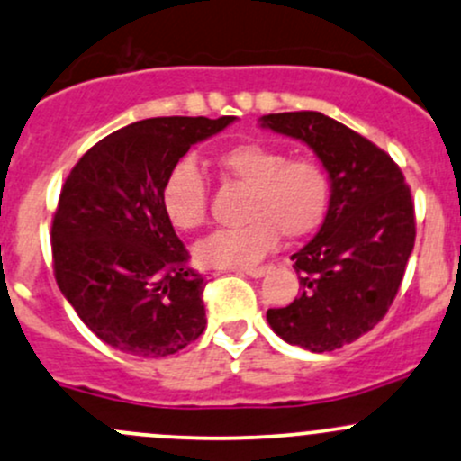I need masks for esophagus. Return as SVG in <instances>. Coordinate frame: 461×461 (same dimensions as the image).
Returning a JSON list of instances; mask_svg holds the SVG:
<instances>
[{"mask_svg":"<svg viewBox=\"0 0 461 461\" xmlns=\"http://www.w3.org/2000/svg\"><path fill=\"white\" fill-rule=\"evenodd\" d=\"M271 271V265H262V267H247V269H242V273H247L249 277H262L267 276V273Z\"/></svg>","mask_w":461,"mask_h":461,"instance_id":"esophagus-1","label":"esophagus"}]
</instances>
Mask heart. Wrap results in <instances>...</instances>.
Here are the masks:
<instances>
[{
	"label": "heart",
	"mask_w": 461,
	"mask_h": 461,
	"mask_svg": "<svg viewBox=\"0 0 461 461\" xmlns=\"http://www.w3.org/2000/svg\"><path fill=\"white\" fill-rule=\"evenodd\" d=\"M222 173L247 185L242 219L196 245V260L207 269H234L260 260L277 234L302 239L326 219L330 176L315 159H288L282 149L262 141H240L216 157ZM161 207L176 230H196L207 219V185L199 166L181 159L161 185Z\"/></svg>",
	"instance_id": "1"
}]
</instances>
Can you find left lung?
Instances as JSON below:
<instances>
[{
	"label": "left lung",
	"mask_w": 461,
	"mask_h": 461,
	"mask_svg": "<svg viewBox=\"0 0 461 461\" xmlns=\"http://www.w3.org/2000/svg\"><path fill=\"white\" fill-rule=\"evenodd\" d=\"M260 126L304 141L330 176V205L293 269L300 297L269 308L277 337L311 352H332L385 317L416 240L411 190L385 150L320 111L262 115Z\"/></svg>",
	"instance_id": "obj_1"
}]
</instances>
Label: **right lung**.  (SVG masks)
Here are the masks:
<instances>
[{
	"label": "right lung",
	"mask_w": 461,
	"mask_h": 461,
	"mask_svg": "<svg viewBox=\"0 0 461 461\" xmlns=\"http://www.w3.org/2000/svg\"><path fill=\"white\" fill-rule=\"evenodd\" d=\"M219 120L149 118L115 131L78 159L52 221L54 277L95 337L115 350L159 358L205 330V277L161 207V185Z\"/></svg>",
	"instance_id": "1"
}]
</instances>
